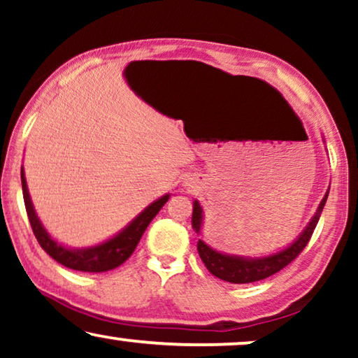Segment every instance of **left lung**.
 <instances>
[{"label":"left lung","instance_id":"left-lung-1","mask_svg":"<svg viewBox=\"0 0 358 358\" xmlns=\"http://www.w3.org/2000/svg\"><path fill=\"white\" fill-rule=\"evenodd\" d=\"M327 190L324 197H322L320 207H317L315 217L311 218V222L308 223V227L303 229V233L293 241L290 246L283 249L280 252L272 254V256L266 257H239V256H229V254H223L215 251L208 246L207 243H203L202 239H199L197 243V251L199 256L205 264V267L208 268L210 273H213L215 277L222 278L224 282L229 283H251L257 280H264V278L273 275L278 271H282L283 267H287L293 259L298 257L303 249L306 248L308 241L311 239V234L315 231L317 222H320L321 212L324 208V203L327 200ZM203 223V212L200 203L195 200L194 202V212H192V228L195 233L200 234Z\"/></svg>","mask_w":358,"mask_h":358}]
</instances>
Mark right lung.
Wrapping results in <instances>:
<instances>
[{"instance_id":"add662e5","label":"right lung","mask_w":358,"mask_h":358,"mask_svg":"<svg viewBox=\"0 0 358 358\" xmlns=\"http://www.w3.org/2000/svg\"><path fill=\"white\" fill-rule=\"evenodd\" d=\"M21 182L27 217L38 244H41L43 251H45L52 259H55L58 264H62V266H65L68 268H73V271L81 272H107L122 266V264L134 254L136 244L140 243V238L143 236L145 229L151 223V220L156 217V213H158L159 210L163 208V205L169 200V194L155 200L153 203L148 205V207L129 224V227H125L119 234H115L114 238L107 239V241L97 244V246L70 249L62 246L60 243H57L55 239L47 233V229L43 228V224L37 217L36 210H34L22 168Z\"/></svg>"}]
</instances>
